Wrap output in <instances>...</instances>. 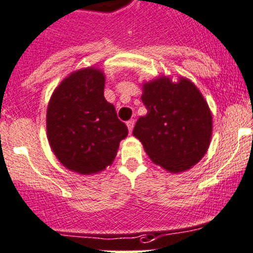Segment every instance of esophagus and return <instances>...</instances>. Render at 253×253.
Returning <instances> with one entry per match:
<instances>
[{
	"mask_svg": "<svg viewBox=\"0 0 253 253\" xmlns=\"http://www.w3.org/2000/svg\"><path fill=\"white\" fill-rule=\"evenodd\" d=\"M126 125H127V127H128L129 133H131L132 129H133V126H135V121H133V120H129V121H127Z\"/></svg>",
	"mask_w": 253,
	"mask_h": 253,
	"instance_id": "1",
	"label": "esophagus"
}]
</instances>
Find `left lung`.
I'll return each mask as SVG.
<instances>
[{
  "mask_svg": "<svg viewBox=\"0 0 253 253\" xmlns=\"http://www.w3.org/2000/svg\"><path fill=\"white\" fill-rule=\"evenodd\" d=\"M147 115L132 135L149 158L170 172L190 169L206 155L211 137V113L197 87L186 78L174 83L160 77L142 85Z\"/></svg>",
  "mask_w": 253,
  "mask_h": 253,
  "instance_id": "left-lung-1",
  "label": "left lung"
}]
</instances>
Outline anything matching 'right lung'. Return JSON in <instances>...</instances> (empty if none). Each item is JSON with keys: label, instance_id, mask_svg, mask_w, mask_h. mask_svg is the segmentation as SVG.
I'll return each mask as SVG.
<instances>
[{"label": "right lung", "instance_id": "1", "mask_svg": "<svg viewBox=\"0 0 253 253\" xmlns=\"http://www.w3.org/2000/svg\"><path fill=\"white\" fill-rule=\"evenodd\" d=\"M46 131L53 152L72 171L95 174L113 163L128 129L104 98L102 70L84 68L59 84L47 106Z\"/></svg>", "mask_w": 253, "mask_h": 253}]
</instances>
